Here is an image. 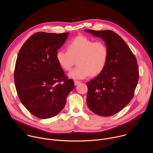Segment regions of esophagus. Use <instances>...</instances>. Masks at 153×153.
<instances>
[{"label": "esophagus", "instance_id": "esophagus-1", "mask_svg": "<svg viewBox=\"0 0 153 153\" xmlns=\"http://www.w3.org/2000/svg\"><path fill=\"white\" fill-rule=\"evenodd\" d=\"M81 82H79V81H77V80H75L74 81V85L75 86H76V85H77L78 84H79V83H80Z\"/></svg>", "mask_w": 153, "mask_h": 153}]
</instances>
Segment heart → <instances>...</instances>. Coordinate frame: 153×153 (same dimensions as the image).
I'll return each instance as SVG.
<instances>
[{
	"label": "heart",
	"mask_w": 153,
	"mask_h": 153,
	"mask_svg": "<svg viewBox=\"0 0 153 153\" xmlns=\"http://www.w3.org/2000/svg\"><path fill=\"white\" fill-rule=\"evenodd\" d=\"M109 58V50L103 42L94 41L85 36H78L67 45V51L59 50L56 59L59 66L69 71L68 76L73 79H83L90 74L97 76L105 68Z\"/></svg>",
	"instance_id": "1"
}]
</instances>
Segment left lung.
<instances>
[{"label": "left lung", "mask_w": 153, "mask_h": 153, "mask_svg": "<svg viewBox=\"0 0 153 153\" xmlns=\"http://www.w3.org/2000/svg\"><path fill=\"white\" fill-rule=\"evenodd\" d=\"M102 39L109 50L104 70L86 83V103L95 114L109 117L124 109L132 99L139 79L135 56L117 33L112 30H85Z\"/></svg>", "instance_id": "obj_1"}]
</instances>
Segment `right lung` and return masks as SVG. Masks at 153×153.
<instances>
[{"instance_id":"right-lung-1","label":"right lung","mask_w":153,"mask_h":153,"mask_svg":"<svg viewBox=\"0 0 153 153\" xmlns=\"http://www.w3.org/2000/svg\"><path fill=\"white\" fill-rule=\"evenodd\" d=\"M68 34L36 33L18 53L14 71L17 94L26 109L39 118L58 114L74 88L73 80L67 79L56 59L57 51Z\"/></svg>"}]
</instances>
